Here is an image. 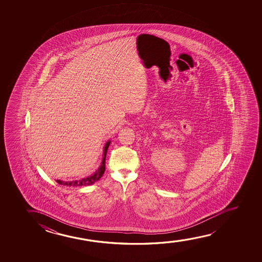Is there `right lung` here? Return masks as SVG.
<instances>
[{
  "label": "right lung",
  "instance_id": "right-lung-1",
  "mask_svg": "<svg viewBox=\"0 0 262 262\" xmlns=\"http://www.w3.org/2000/svg\"><path fill=\"white\" fill-rule=\"evenodd\" d=\"M110 143H111V140H108L104 145V150H103V159L101 162V165L92 176H88L86 178H82V179L75 180V181L56 180V183L61 184V185H64V186H88V185H91V184L96 183L98 180H100L101 177L104 174V171H105V158H106L107 149L109 146H110Z\"/></svg>",
  "mask_w": 262,
  "mask_h": 262
}]
</instances>
